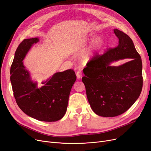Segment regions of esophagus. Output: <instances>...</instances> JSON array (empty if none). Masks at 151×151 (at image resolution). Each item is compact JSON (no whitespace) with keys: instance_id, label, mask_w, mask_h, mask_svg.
<instances>
[{"instance_id":"34e87169","label":"esophagus","mask_w":151,"mask_h":151,"mask_svg":"<svg viewBox=\"0 0 151 151\" xmlns=\"http://www.w3.org/2000/svg\"><path fill=\"white\" fill-rule=\"evenodd\" d=\"M76 76H77V78L78 79H81L82 76H83V74H82V72L81 71H78L76 72Z\"/></svg>"}]
</instances>
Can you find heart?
I'll list each match as a JSON object with an SVG mask.
<instances>
[{"label":"heart","instance_id":"obj_1","mask_svg":"<svg viewBox=\"0 0 151 151\" xmlns=\"http://www.w3.org/2000/svg\"><path fill=\"white\" fill-rule=\"evenodd\" d=\"M103 45V40L101 37H97L94 38L90 45L81 51L79 55L80 60L85 63L89 62L93 57L94 53L101 48Z\"/></svg>","mask_w":151,"mask_h":151}]
</instances>
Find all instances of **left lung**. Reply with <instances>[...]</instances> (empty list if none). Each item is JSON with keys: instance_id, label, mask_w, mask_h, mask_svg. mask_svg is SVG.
Wrapping results in <instances>:
<instances>
[{"instance_id": "left-lung-1", "label": "left lung", "mask_w": 151, "mask_h": 151, "mask_svg": "<svg viewBox=\"0 0 151 151\" xmlns=\"http://www.w3.org/2000/svg\"><path fill=\"white\" fill-rule=\"evenodd\" d=\"M119 43L101 55L93 57L83 69L82 81L92 110L103 117L119 116L129 109L137 99L142 88V65L131 38L118 29H114ZM132 60L119 66L114 61Z\"/></svg>"}]
</instances>
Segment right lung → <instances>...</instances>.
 <instances>
[{
    "mask_svg": "<svg viewBox=\"0 0 151 151\" xmlns=\"http://www.w3.org/2000/svg\"><path fill=\"white\" fill-rule=\"evenodd\" d=\"M38 38L24 39L17 48L10 68V81L17 104L24 113L41 121L55 122L66 113L76 76L73 70L55 73L41 88L33 82L22 61Z\"/></svg>",
    "mask_w": 151,
    "mask_h": 151,
    "instance_id": "obj_1",
    "label": "right lung"
}]
</instances>
